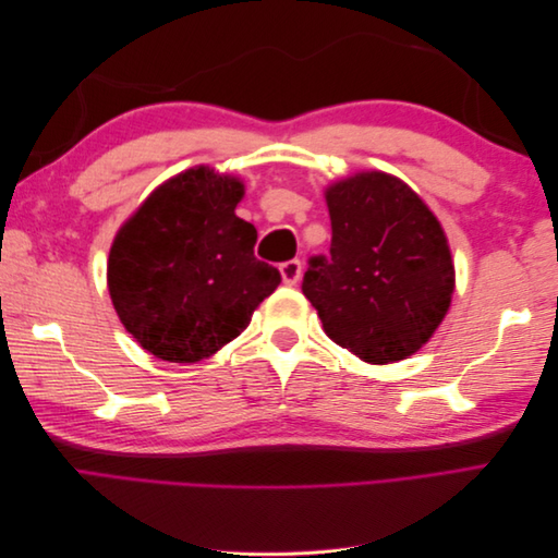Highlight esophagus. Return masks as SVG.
Instances as JSON below:
<instances>
[{
	"instance_id": "obj_1",
	"label": "esophagus",
	"mask_w": 558,
	"mask_h": 558,
	"mask_svg": "<svg viewBox=\"0 0 558 558\" xmlns=\"http://www.w3.org/2000/svg\"><path fill=\"white\" fill-rule=\"evenodd\" d=\"M279 272H281V279L286 286H295L302 277V263L298 258L286 260L279 265Z\"/></svg>"
}]
</instances>
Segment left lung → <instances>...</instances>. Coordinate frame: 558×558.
I'll list each match as a JSON object with an SVG mask.
<instances>
[{
	"label": "left lung",
	"mask_w": 558,
	"mask_h": 558,
	"mask_svg": "<svg viewBox=\"0 0 558 558\" xmlns=\"http://www.w3.org/2000/svg\"><path fill=\"white\" fill-rule=\"evenodd\" d=\"M330 256H312L302 293L326 335L365 363L424 347L451 305L453 263L440 221L408 183L361 172L326 191Z\"/></svg>",
	"instance_id": "1"
}]
</instances>
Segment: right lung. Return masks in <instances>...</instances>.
Wrapping results in <instances>:
<instances>
[{
	"label": "right lung",
	"instance_id": "add662e5",
	"mask_svg": "<svg viewBox=\"0 0 558 558\" xmlns=\"http://www.w3.org/2000/svg\"><path fill=\"white\" fill-rule=\"evenodd\" d=\"M238 177L185 170L118 230L107 267L113 310L156 359L197 363L232 342L272 295L279 269L253 256L258 232L234 214Z\"/></svg>",
	"mask_w": 558,
	"mask_h": 558
}]
</instances>
